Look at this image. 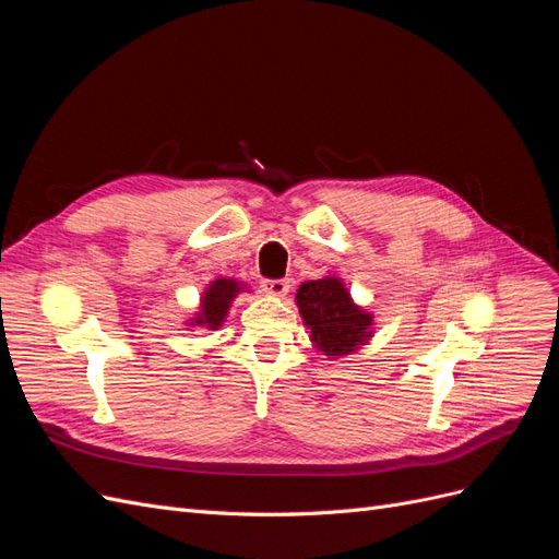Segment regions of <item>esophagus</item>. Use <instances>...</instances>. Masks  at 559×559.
Masks as SVG:
<instances>
[{"mask_svg":"<svg viewBox=\"0 0 559 559\" xmlns=\"http://www.w3.org/2000/svg\"><path fill=\"white\" fill-rule=\"evenodd\" d=\"M289 280H263L261 282V289L270 296H286V292H289Z\"/></svg>","mask_w":559,"mask_h":559,"instance_id":"34e87169","label":"esophagus"}]
</instances>
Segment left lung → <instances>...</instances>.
<instances>
[{"label": "left lung", "mask_w": 559, "mask_h": 559, "mask_svg": "<svg viewBox=\"0 0 559 559\" xmlns=\"http://www.w3.org/2000/svg\"><path fill=\"white\" fill-rule=\"evenodd\" d=\"M296 300L300 317L312 331V343L326 357H345L370 337L373 317L354 306L341 280L300 284Z\"/></svg>", "instance_id": "8db88e82"}]
</instances>
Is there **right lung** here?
Returning <instances> with one entry per match:
<instances>
[{
  "instance_id": "1",
  "label": "right lung",
  "mask_w": 559,
  "mask_h": 559,
  "mask_svg": "<svg viewBox=\"0 0 559 559\" xmlns=\"http://www.w3.org/2000/svg\"><path fill=\"white\" fill-rule=\"evenodd\" d=\"M240 292L238 282L233 280H216L210 284V289L202 296V312L195 319L198 326H207V329H218L222 321L230 308V300L235 298V294Z\"/></svg>"
}]
</instances>
